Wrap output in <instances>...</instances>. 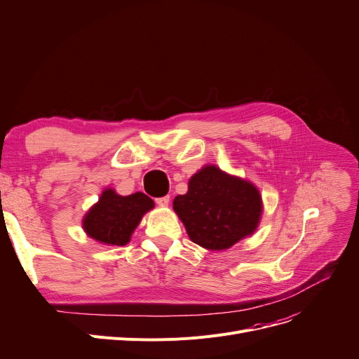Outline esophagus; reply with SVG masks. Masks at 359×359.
Here are the masks:
<instances>
[{"instance_id":"34e87169","label":"esophagus","mask_w":359,"mask_h":359,"mask_svg":"<svg viewBox=\"0 0 359 359\" xmlns=\"http://www.w3.org/2000/svg\"><path fill=\"white\" fill-rule=\"evenodd\" d=\"M156 202L158 203V205H168V202H170V196H163V198H157L156 199Z\"/></svg>"}]
</instances>
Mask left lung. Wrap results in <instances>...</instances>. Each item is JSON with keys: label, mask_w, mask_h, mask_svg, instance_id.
Instances as JSON below:
<instances>
[{"label": "left lung", "mask_w": 359, "mask_h": 359, "mask_svg": "<svg viewBox=\"0 0 359 359\" xmlns=\"http://www.w3.org/2000/svg\"><path fill=\"white\" fill-rule=\"evenodd\" d=\"M173 208L194 243L224 250L256 230L262 199L252 183L206 165L191 177L187 194L175 198Z\"/></svg>", "instance_id": "obj_1"}]
</instances>
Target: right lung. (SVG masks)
Listing matches in <instances>:
<instances>
[{
	"instance_id": "add662e5",
	"label": "right lung",
	"mask_w": 359,
	"mask_h": 359,
	"mask_svg": "<svg viewBox=\"0 0 359 359\" xmlns=\"http://www.w3.org/2000/svg\"><path fill=\"white\" fill-rule=\"evenodd\" d=\"M154 206L147 195L137 192L129 196L104 191L99 202L84 218L86 233L107 246H125L142 215Z\"/></svg>"
}]
</instances>
